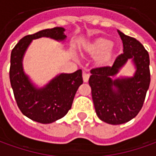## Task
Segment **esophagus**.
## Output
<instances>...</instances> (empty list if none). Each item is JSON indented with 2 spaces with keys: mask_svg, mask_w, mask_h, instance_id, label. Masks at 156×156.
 Returning a JSON list of instances; mask_svg holds the SVG:
<instances>
[{
  "mask_svg": "<svg viewBox=\"0 0 156 156\" xmlns=\"http://www.w3.org/2000/svg\"><path fill=\"white\" fill-rule=\"evenodd\" d=\"M88 78H89V73H87V72H83V82H88Z\"/></svg>",
  "mask_w": 156,
  "mask_h": 156,
  "instance_id": "34e87169",
  "label": "esophagus"
}]
</instances>
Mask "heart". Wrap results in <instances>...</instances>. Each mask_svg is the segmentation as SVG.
<instances>
[{
	"mask_svg": "<svg viewBox=\"0 0 156 156\" xmlns=\"http://www.w3.org/2000/svg\"><path fill=\"white\" fill-rule=\"evenodd\" d=\"M111 45L109 40L99 37L87 45L86 51L93 57H98V62L100 64L106 65L111 62L114 56Z\"/></svg>",
	"mask_w": 156,
	"mask_h": 156,
	"instance_id": "obj_1",
	"label": "heart"
}]
</instances>
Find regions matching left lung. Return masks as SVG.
<instances>
[{
	"label": "left lung",
	"instance_id": "1",
	"mask_svg": "<svg viewBox=\"0 0 156 156\" xmlns=\"http://www.w3.org/2000/svg\"><path fill=\"white\" fill-rule=\"evenodd\" d=\"M119 34L123 41L124 52L118 56L111 67L92 68L88 80L96 114L102 121L110 124L126 123L139 114L151 83L148 51L134 37L119 31ZM129 58L136 67L134 77L112 80V77Z\"/></svg>",
	"mask_w": 156,
	"mask_h": 156
}]
</instances>
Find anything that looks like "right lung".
I'll use <instances>...</instances> for the list:
<instances>
[{
	"label": "right lung",
	"instance_id": "1",
	"mask_svg": "<svg viewBox=\"0 0 156 156\" xmlns=\"http://www.w3.org/2000/svg\"><path fill=\"white\" fill-rule=\"evenodd\" d=\"M64 28L45 29L25 36L12 49L10 66V82L16 105L22 114L41 124H50L68 114L75 94L83 83L82 70L69 74L62 73L45 88H34L22 70V57L33 39L42 37L62 41L66 37Z\"/></svg>",
	"mask_w": 156,
	"mask_h": 156
}]
</instances>
